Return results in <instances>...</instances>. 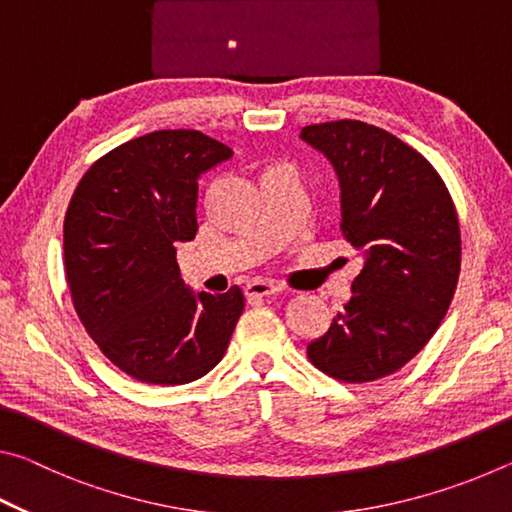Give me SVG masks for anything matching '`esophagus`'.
Returning <instances> with one entry per match:
<instances>
[{"label":"esophagus","instance_id":"esophagus-1","mask_svg":"<svg viewBox=\"0 0 512 512\" xmlns=\"http://www.w3.org/2000/svg\"><path fill=\"white\" fill-rule=\"evenodd\" d=\"M246 296L248 298H268V296H277V293H282L284 289L277 287L273 282H264V280H253L246 284Z\"/></svg>","mask_w":512,"mask_h":512}]
</instances>
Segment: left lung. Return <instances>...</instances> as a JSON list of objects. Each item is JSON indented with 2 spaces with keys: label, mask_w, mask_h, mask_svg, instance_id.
Segmentation results:
<instances>
[{
  "label": "left lung",
  "mask_w": 512,
  "mask_h": 512,
  "mask_svg": "<svg viewBox=\"0 0 512 512\" xmlns=\"http://www.w3.org/2000/svg\"><path fill=\"white\" fill-rule=\"evenodd\" d=\"M300 140L332 164L341 228L361 250L352 298L307 357L325 375L363 384L400 370L436 332L461 271V230L443 178L384 128L341 119Z\"/></svg>",
  "instance_id": "8db88e82"
}]
</instances>
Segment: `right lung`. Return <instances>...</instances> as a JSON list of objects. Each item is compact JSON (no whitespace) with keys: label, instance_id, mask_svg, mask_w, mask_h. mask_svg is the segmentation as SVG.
Listing matches in <instances>:
<instances>
[{"label":"right lung","instance_id":"obj_1","mask_svg":"<svg viewBox=\"0 0 512 512\" xmlns=\"http://www.w3.org/2000/svg\"><path fill=\"white\" fill-rule=\"evenodd\" d=\"M230 158V146L201 131H155L94 162L69 201L63 248L76 314L144 384L207 375L244 311L239 287L194 293L176 262V246L198 230V178Z\"/></svg>","mask_w":512,"mask_h":512}]
</instances>
